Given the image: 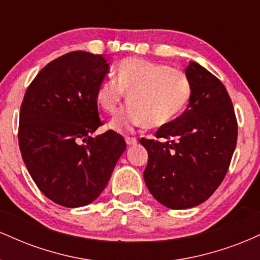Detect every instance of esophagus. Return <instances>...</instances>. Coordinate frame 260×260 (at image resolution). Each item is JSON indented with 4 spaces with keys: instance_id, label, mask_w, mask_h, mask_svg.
Segmentation results:
<instances>
[{
    "instance_id": "34e87169",
    "label": "esophagus",
    "mask_w": 260,
    "mask_h": 260,
    "mask_svg": "<svg viewBox=\"0 0 260 260\" xmlns=\"http://www.w3.org/2000/svg\"><path fill=\"white\" fill-rule=\"evenodd\" d=\"M126 143L127 145H136L137 143H138V140H137L136 138H133V137H126Z\"/></svg>"
}]
</instances>
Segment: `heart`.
<instances>
[{"label":"heart","mask_w":260,"mask_h":260,"mask_svg":"<svg viewBox=\"0 0 260 260\" xmlns=\"http://www.w3.org/2000/svg\"><path fill=\"white\" fill-rule=\"evenodd\" d=\"M128 104L110 122L116 132L137 126L161 127L175 120L190 98V82L181 71L170 66L140 58H127L118 66V76L104 80L95 95L98 106L115 113L127 99Z\"/></svg>","instance_id":"obj_1"}]
</instances>
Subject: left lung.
Masks as SVG:
<instances>
[{"label":"left lung","instance_id":"8db88e82","mask_svg":"<svg viewBox=\"0 0 260 260\" xmlns=\"http://www.w3.org/2000/svg\"><path fill=\"white\" fill-rule=\"evenodd\" d=\"M184 72L190 82L187 109L157 129V140L140 139L148 151L145 184L170 209L207 201L225 177L237 143L234 106L222 83L197 62Z\"/></svg>","mask_w":260,"mask_h":260}]
</instances>
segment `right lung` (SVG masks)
I'll return each mask as SVG.
<instances>
[{
    "label": "right lung",
    "mask_w": 260,
    "mask_h": 260,
    "mask_svg": "<svg viewBox=\"0 0 260 260\" xmlns=\"http://www.w3.org/2000/svg\"><path fill=\"white\" fill-rule=\"evenodd\" d=\"M109 64L101 55L66 53L38 73L20 106L23 161L39 189L62 207L94 202L126 150L113 131L91 136L101 126L95 95Z\"/></svg>",
    "instance_id": "1"
}]
</instances>
